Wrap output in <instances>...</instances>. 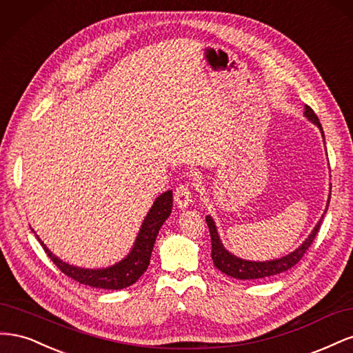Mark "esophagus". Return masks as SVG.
I'll return each instance as SVG.
<instances>
[{
    "label": "esophagus",
    "instance_id": "esophagus-1",
    "mask_svg": "<svg viewBox=\"0 0 353 353\" xmlns=\"http://www.w3.org/2000/svg\"><path fill=\"white\" fill-rule=\"evenodd\" d=\"M174 200L178 205V208L181 209L188 208L191 203H193V191H191V187L188 184H181L179 187H176L174 193Z\"/></svg>",
    "mask_w": 353,
    "mask_h": 353
}]
</instances>
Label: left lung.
Wrapping results in <instances>:
<instances>
[{"instance_id": "1", "label": "left lung", "mask_w": 353, "mask_h": 353, "mask_svg": "<svg viewBox=\"0 0 353 353\" xmlns=\"http://www.w3.org/2000/svg\"><path fill=\"white\" fill-rule=\"evenodd\" d=\"M305 116L319 128V131H321V134L324 137L323 126H321V123H319V119L316 117L315 112L309 108V105H305ZM328 203H327V209H328ZM323 218H324V215L321 216V219L318 221L315 228L312 230L311 234H309V237L303 241V244L299 245V248L294 252H292L290 254H285V256H283V258L274 259V261L252 262V261H244V259L237 258V256L231 254L225 248H223L215 222H213V219L208 215L206 222H208V227L210 231V240H212V254L210 256H212L213 265H215L221 272L227 274V275L232 276V279H237V280H258V279H266V276H272V275H279L281 272H285L287 270H290L292 266H294L299 261H301L303 258V254L306 253V250L311 248V244L319 231V227H321Z\"/></svg>"}]
</instances>
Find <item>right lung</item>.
<instances>
[{"instance_id":"1","label":"right lung","mask_w":353,"mask_h":353,"mask_svg":"<svg viewBox=\"0 0 353 353\" xmlns=\"http://www.w3.org/2000/svg\"><path fill=\"white\" fill-rule=\"evenodd\" d=\"M170 212H172V191L169 190L160 194L153 203L152 209L148 210L131 253L123 261L103 270H85L63 262L47 249V245L41 241L37 234L35 236L48 258L56 263L63 274L74 281L95 288H105V290H121V288L132 285L148 268L159 230L169 218Z\"/></svg>"}]
</instances>
